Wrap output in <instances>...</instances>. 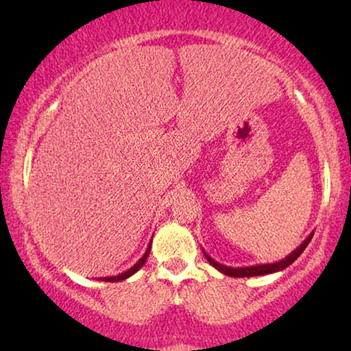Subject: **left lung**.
<instances>
[{"label":"left lung","instance_id":"left-lung-1","mask_svg":"<svg viewBox=\"0 0 351 351\" xmlns=\"http://www.w3.org/2000/svg\"><path fill=\"white\" fill-rule=\"evenodd\" d=\"M313 233H315V232H311V233L308 234V238H306L305 241L302 243L300 246L295 249V251H292V252L289 254V256H286L285 258H282V261H280V262H273V263H262V265L237 267V268H234V267H227V265H222V263L215 262L213 257L208 256V254H206L204 251H203V252H204V257L208 258L210 265L215 267L220 273H223V275H227V276H233V278H246V276H247V278H249V276L270 275V273H276V271L285 270V268L289 267L292 262H295L297 258H299L300 254L305 251V247L308 246V243L311 241V238H313Z\"/></svg>","mask_w":351,"mask_h":351}]
</instances>
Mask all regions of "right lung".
<instances>
[{"mask_svg": "<svg viewBox=\"0 0 351 351\" xmlns=\"http://www.w3.org/2000/svg\"><path fill=\"white\" fill-rule=\"evenodd\" d=\"M150 247H152V241H150V244H148V247H147L145 254H143V256H142L141 258H138V262L134 263V265H132L131 268H129V270H126L124 273H121V275H117V276H105V278H99V281L117 282V281H124V280H128L129 276H132L134 273L138 271V270H141V268L143 267V263H145L147 257H148V254H150Z\"/></svg>", "mask_w": 351, "mask_h": 351, "instance_id": "right-lung-1", "label": "right lung"}]
</instances>
